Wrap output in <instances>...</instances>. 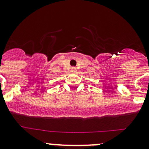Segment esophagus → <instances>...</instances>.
I'll list each match as a JSON object with an SVG mask.
<instances>
[{"instance_id":"34e87169","label":"esophagus","mask_w":149,"mask_h":149,"mask_svg":"<svg viewBox=\"0 0 149 149\" xmlns=\"http://www.w3.org/2000/svg\"><path fill=\"white\" fill-rule=\"evenodd\" d=\"M77 71V69H76V67H72L71 68V72L72 73H76Z\"/></svg>"}]
</instances>
